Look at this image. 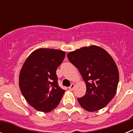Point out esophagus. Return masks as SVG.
Returning <instances> with one entry per match:
<instances>
[{"mask_svg":"<svg viewBox=\"0 0 133 133\" xmlns=\"http://www.w3.org/2000/svg\"><path fill=\"white\" fill-rule=\"evenodd\" d=\"M74 88H75V84H73V83H72V84H71V85L69 87V90H72L74 89Z\"/></svg>","mask_w":133,"mask_h":133,"instance_id":"1","label":"esophagus"}]
</instances>
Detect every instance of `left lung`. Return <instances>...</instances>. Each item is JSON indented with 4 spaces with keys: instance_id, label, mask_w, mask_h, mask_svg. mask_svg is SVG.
Instances as JSON below:
<instances>
[{
    "instance_id": "8db88e82",
    "label": "left lung",
    "mask_w": 133,
    "mask_h": 133,
    "mask_svg": "<svg viewBox=\"0 0 133 133\" xmlns=\"http://www.w3.org/2000/svg\"><path fill=\"white\" fill-rule=\"evenodd\" d=\"M67 57L78 69L87 86L85 95L77 98L80 105L89 112L107 106L115 97L119 80L111 56L101 47L91 45L70 52Z\"/></svg>"
}]
</instances>
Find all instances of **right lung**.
Wrapping results in <instances>:
<instances>
[{"label":"right lung","mask_w":133,"mask_h":133,"mask_svg":"<svg viewBox=\"0 0 133 133\" xmlns=\"http://www.w3.org/2000/svg\"><path fill=\"white\" fill-rule=\"evenodd\" d=\"M65 52L51 49H38L24 62L19 75V87L30 106L49 112L58 106L65 90L58 84L56 69L63 63Z\"/></svg>","instance_id":"right-lung-1"}]
</instances>
